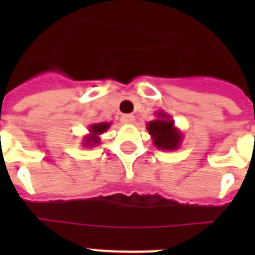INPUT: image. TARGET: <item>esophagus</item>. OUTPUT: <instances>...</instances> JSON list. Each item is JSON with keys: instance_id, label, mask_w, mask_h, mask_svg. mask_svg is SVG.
<instances>
[{"instance_id": "34e87169", "label": "esophagus", "mask_w": 255, "mask_h": 255, "mask_svg": "<svg viewBox=\"0 0 255 255\" xmlns=\"http://www.w3.org/2000/svg\"><path fill=\"white\" fill-rule=\"evenodd\" d=\"M121 121H123V124H134L135 121V117L132 116V115H124L123 117H121Z\"/></svg>"}]
</instances>
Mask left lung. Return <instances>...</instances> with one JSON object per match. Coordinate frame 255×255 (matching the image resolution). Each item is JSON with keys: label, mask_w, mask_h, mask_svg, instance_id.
I'll return each instance as SVG.
<instances>
[{"label": "left lung", "mask_w": 255, "mask_h": 255, "mask_svg": "<svg viewBox=\"0 0 255 255\" xmlns=\"http://www.w3.org/2000/svg\"><path fill=\"white\" fill-rule=\"evenodd\" d=\"M155 120L147 124V130L155 148L162 150H176L181 145L182 134L172 117L164 111L155 112Z\"/></svg>", "instance_id": "8db88e82"}]
</instances>
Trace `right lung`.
<instances>
[{
	"mask_svg": "<svg viewBox=\"0 0 255 255\" xmlns=\"http://www.w3.org/2000/svg\"><path fill=\"white\" fill-rule=\"evenodd\" d=\"M111 126V123H96L91 124L89 126V132H88L85 136H83V145L85 148H92L96 147L97 144L101 143L100 135H102L103 132L107 131Z\"/></svg>",
	"mask_w": 255,
	"mask_h": 255,
	"instance_id": "right-lung-1",
	"label": "right lung"
}]
</instances>
